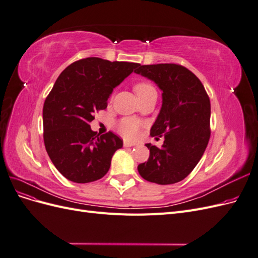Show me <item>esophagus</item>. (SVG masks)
<instances>
[{
    "instance_id": "34e87169",
    "label": "esophagus",
    "mask_w": 258,
    "mask_h": 258,
    "mask_svg": "<svg viewBox=\"0 0 258 258\" xmlns=\"http://www.w3.org/2000/svg\"><path fill=\"white\" fill-rule=\"evenodd\" d=\"M134 145H136V144L132 143V142H129V141H126V140L123 141V146L124 147H130V146H134Z\"/></svg>"
}]
</instances>
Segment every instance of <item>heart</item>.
<instances>
[{
    "label": "heart",
    "instance_id": "obj_1",
    "mask_svg": "<svg viewBox=\"0 0 258 258\" xmlns=\"http://www.w3.org/2000/svg\"><path fill=\"white\" fill-rule=\"evenodd\" d=\"M153 88V86L148 83H138L135 86V91L138 97L142 96L144 92ZM117 130L119 131L124 138L127 139H135L138 137L140 132V122L135 118H122L118 123H117Z\"/></svg>",
    "mask_w": 258,
    "mask_h": 258
}]
</instances>
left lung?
<instances>
[{
	"label": "left lung",
	"instance_id": "1",
	"mask_svg": "<svg viewBox=\"0 0 258 258\" xmlns=\"http://www.w3.org/2000/svg\"><path fill=\"white\" fill-rule=\"evenodd\" d=\"M162 91V105L151 136L165 138L159 148L151 143L150 158L140 163V175L148 182L168 185L182 181L204 155L211 135V104L198 77L175 63L141 66L135 70Z\"/></svg>",
	"mask_w": 258,
	"mask_h": 258
}]
</instances>
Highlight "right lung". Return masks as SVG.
<instances>
[{
  "label": "right lung",
  "mask_w": 258,
  "mask_h": 258,
  "mask_svg": "<svg viewBox=\"0 0 258 258\" xmlns=\"http://www.w3.org/2000/svg\"><path fill=\"white\" fill-rule=\"evenodd\" d=\"M138 66L85 58L70 64L54 83L43 107L44 143L53 166L70 181L90 183L107 173L122 140L111 131L100 136L89 123Z\"/></svg>",
  "instance_id": "obj_1"
}]
</instances>
